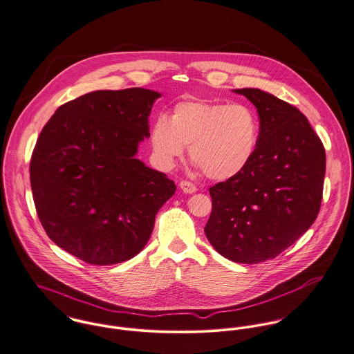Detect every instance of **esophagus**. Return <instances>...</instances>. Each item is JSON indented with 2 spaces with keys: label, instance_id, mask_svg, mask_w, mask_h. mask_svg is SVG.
<instances>
[{
  "label": "esophagus",
  "instance_id": "34e87169",
  "mask_svg": "<svg viewBox=\"0 0 354 354\" xmlns=\"http://www.w3.org/2000/svg\"><path fill=\"white\" fill-rule=\"evenodd\" d=\"M179 186H180L182 192L186 193V194H193V193L197 192L196 185H194L193 182H189V180H182V182L179 183Z\"/></svg>",
  "mask_w": 354,
  "mask_h": 354
}]
</instances>
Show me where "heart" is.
Segmentation results:
<instances>
[{
	"mask_svg": "<svg viewBox=\"0 0 354 354\" xmlns=\"http://www.w3.org/2000/svg\"><path fill=\"white\" fill-rule=\"evenodd\" d=\"M260 119L246 104L183 101L169 120L160 116L150 130L157 158L172 165L189 146L190 158L214 180L239 175L253 160L260 141Z\"/></svg>",
	"mask_w": 354,
	"mask_h": 354,
	"instance_id": "obj_1",
	"label": "heart"
}]
</instances>
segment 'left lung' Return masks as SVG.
<instances>
[{
  "label": "left lung",
  "mask_w": 354,
  "mask_h": 354,
  "mask_svg": "<svg viewBox=\"0 0 354 354\" xmlns=\"http://www.w3.org/2000/svg\"><path fill=\"white\" fill-rule=\"evenodd\" d=\"M256 108L260 141L252 162L209 189L205 235L223 257L242 264L275 259L316 220L326 151L308 119L260 88H236Z\"/></svg>",
  "instance_id": "1"
}]
</instances>
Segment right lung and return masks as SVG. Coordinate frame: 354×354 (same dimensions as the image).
<instances>
[{
  "label": "right lung",
  "mask_w": 354,
  "mask_h": 354,
  "mask_svg": "<svg viewBox=\"0 0 354 354\" xmlns=\"http://www.w3.org/2000/svg\"><path fill=\"white\" fill-rule=\"evenodd\" d=\"M161 94L97 90L62 105L30 162L35 209L48 236L84 263L111 266L138 254L176 186L136 157Z\"/></svg>",
  "instance_id": "add662e5"
}]
</instances>
